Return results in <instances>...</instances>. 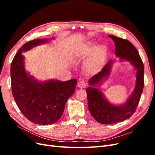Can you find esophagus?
I'll list each match as a JSON object with an SVG mask.
<instances>
[{
  "instance_id": "1",
  "label": "esophagus",
  "mask_w": 155,
  "mask_h": 155,
  "mask_svg": "<svg viewBox=\"0 0 155 155\" xmlns=\"http://www.w3.org/2000/svg\"><path fill=\"white\" fill-rule=\"evenodd\" d=\"M78 86L79 87V88H85L86 86H87V83L85 81L83 80H81L79 81L78 83Z\"/></svg>"
}]
</instances>
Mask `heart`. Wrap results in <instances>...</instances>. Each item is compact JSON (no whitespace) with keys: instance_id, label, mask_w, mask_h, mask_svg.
Here are the masks:
<instances>
[{"instance_id":"obj_1","label":"heart","mask_w":155,"mask_h":155,"mask_svg":"<svg viewBox=\"0 0 155 155\" xmlns=\"http://www.w3.org/2000/svg\"><path fill=\"white\" fill-rule=\"evenodd\" d=\"M92 51L93 53L87 60L86 67L89 72H95L100 68L103 60L104 59L106 50L102 46L96 47L94 45H90L85 48L83 53L85 54H89Z\"/></svg>"}]
</instances>
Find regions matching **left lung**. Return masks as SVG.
Segmentation results:
<instances>
[{
  "label": "left lung",
  "instance_id": "1",
  "mask_svg": "<svg viewBox=\"0 0 155 155\" xmlns=\"http://www.w3.org/2000/svg\"><path fill=\"white\" fill-rule=\"evenodd\" d=\"M109 37L114 41L115 54L121 59L130 62L137 70L134 91L125 104L116 106L108 102L99 89L95 88L110 72L112 61H109L100 72L88 81L91 87L86 89L88 109L91 115L98 122L103 124H114L129 118L137 110L144 87V66L138 50L127 39L112 35Z\"/></svg>",
  "mask_w": 155,
  "mask_h": 155
}]
</instances>
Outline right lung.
<instances>
[{"instance_id":"right-lung-1","label":"right lung","mask_w":155,"mask_h":155,"mask_svg":"<svg viewBox=\"0 0 155 155\" xmlns=\"http://www.w3.org/2000/svg\"><path fill=\"white\" fill-rule=\"evenodd\" d=\"M47 40L34 39L22 46L11 64L12 91L22 114L31 122L50 125L61 117L67 101L76 90L77 79L39 82L25 71L22 52Z\"/></svg>"}]
</instances>
